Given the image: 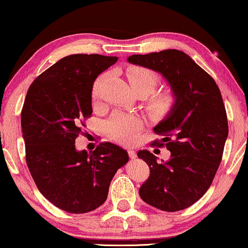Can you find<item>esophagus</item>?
Here are the masks:
<instances>
[{
  "label": "esophagus",
  "instance_id": "esophagus-1",
  "mask_svg": "<svg viewBox=\"0 0 248 248\" xmlns=\"http://www.w3.org/2000/svg\"><path fill=\"white\" fill-rule=\"evenodd\" d=\"M128 154H129V157H130L131 159H135L136 157H137V153H136L132 148L128 149Z\"/></svg>",
  "mask_w": 248,
  "mask_h": 248
}]
</instances>
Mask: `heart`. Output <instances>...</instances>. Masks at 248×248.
Segmentation results:
<instances>
[{
	"instance_id": "obj_1",
	"label": "heart",
	"mask_w": 248,
	"mask_h": 248,
	"mask_svg": "<svg viewBox=\"0 0 248 248\" xmlns=\"http://www.w3.org/2000/svg\"><path fill=\"white\" fill-rule=\"evenodd\" d=\"M127 78L131 90L136 94H144L145 96L153 93L157 86L159 78L155 72L145 67L132 66L127 71ZM101 78H99L93 88V96L97 95ZM175 103V97L170 91L159 93L149 101L148 109L154 116H164L172 110ZM141 128V121L139 118L129 116L121 112H116L112 118L108 121L107 130L111 138L114 140L129 144L134 140L136 134Z\"/></svg>"
}]
</instances>
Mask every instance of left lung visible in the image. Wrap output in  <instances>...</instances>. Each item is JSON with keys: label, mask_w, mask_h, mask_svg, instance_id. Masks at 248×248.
<instances>
[{"label": "left lung", "mask_w": 248, "mask_h": 248, "mask_svg": "<svg viewBox=\"0 0 248 248\" xmlns=\"http://www.w3.org/2000/svg\"><path fill=\"white\" fill-rule=\"evenodd\" d=\"M127 61L162 75L175 97L172 110L154 127L165 136L155 145L165 142L170 157L158 162L147 149L138 152L151 169L139 195L159 210H183L207 192L221 162L228 137L221 93L214 78L181 50L131 55Z\"/></svg>", "instance_id": "left-lung-1"}]
</instances>
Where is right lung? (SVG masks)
I'll use <instances>...</instances> for the list:
<instances>
[{
	"instance_id": "right-lung-1",
	"label": "right lung",
	"mask_w": 248,
	"mask_h": 248,
	"mask_svg": "<svg viewBox=\"0 0 248 248\" xmlns=\"http://www.w3.org/2000/svg\"><path fill=\"white\" fill-rule=\"evenodd\" d=\"M117 61L66 56L34 79L24 100L21 127L31 176L48 201L71 214L99 208L114 174L129 160L127 151L111 142L90 153L75 147L83 119L93 112L94 82Z\"/></svg>"
}]
</instances>
